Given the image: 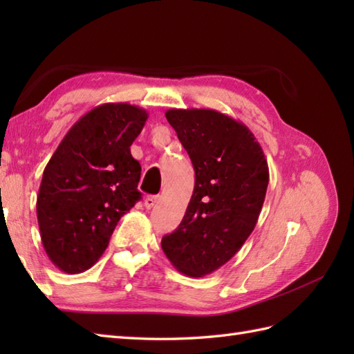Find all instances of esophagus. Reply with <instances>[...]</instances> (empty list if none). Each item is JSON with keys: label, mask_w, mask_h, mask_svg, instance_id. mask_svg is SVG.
Returning <instances> with one entry per match:
<instances>
[{"label": "esophagus", "mask_w": 354, "mask_h": 354, "mask_svg": "<svg viewBox=\"0 0 354 354\" xmlns=\"http://www.w3.org/2000/svg\"><path fill=\"white\" fill-rule=\"evenodd\" d=\"M158 201H160V198H158V196H147V198L145 199V207H146L147 209L153 208V207L158 204Z\"/></svg>", "instance_id": "obj_1"}]
</instances>
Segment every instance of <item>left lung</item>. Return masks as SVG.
<instances>
[{
	"label": "left lung",
	"mask_w": 354,
	"mask_h": 354,
	"mask_svg": "<svg viewBox=\"0 0 354 354\" xmlns=\"http://www.w3.org/2000/svg\"><path fill=\"white\" fill-rule=\"evenodd\" d=\"M165 118L193 162L194 190L183 222L164 236L165 257L187 277L231 260L259 221L268 161L248 127L214 109H169Z\"/></svg>",
	"instance_id": "obj_1"
}]
</instances>
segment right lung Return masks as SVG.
<instances>
[{
    "label": "right lung",
    "instance_id": "1",
    "mask_svg": "<svg viewBox=\"0 0 354 354\" xmlns=\"http://www.w3.org/2000/svg\"><path fill=\"white\" fill-rule=\"evenodd\" d=\"M149 114L104 103L66 132L44 170L36 214L48 259L66 274L94 266L120 217L141 199V165L131 155Z\"/></svg>",
    "mask_w": 354,
    "mask_h": 354
}]
</instances>
